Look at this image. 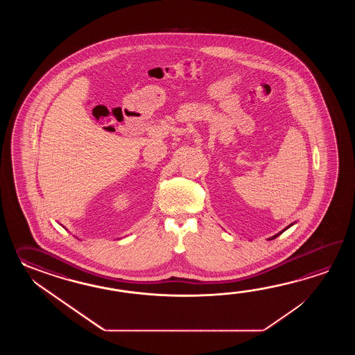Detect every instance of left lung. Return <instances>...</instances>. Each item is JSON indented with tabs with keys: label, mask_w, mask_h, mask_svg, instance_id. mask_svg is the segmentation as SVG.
<instances>
[{
	"label": "left lung",
	"mask_w": 355,
	"mask_h": 355,
	"mask_svg": "<svg viewBox=\"0 0 355 355\" xmlns=\"http://www.w3.org/2000/svg\"><path fill=\"white\" fill-rule=\"evenodd\" d=\"M291 226H293V223H292V225H289V226H288L287 228H284V230H283V231H282V232H279V234H275V236H272V239H269V240H274V239H275V237H278V236H279L280 234H283V232H284V231H286V230H288V228H289V227H291Z\"/></svg>",
	"instance_id": "left-lung-1"
}]
</instances>
